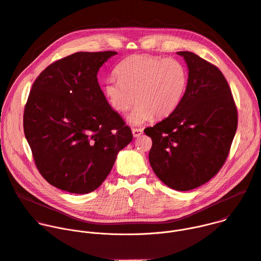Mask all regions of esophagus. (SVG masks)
Masks as SVG:
<instances>
[{"label": "esophagus", "mask_w": 261, "mask_h": 261, "mask_svg": "<svg viewBox=\"0 0 261 261\" xmlns=\"http://www.w3.org/2000/svg\"><path fill=\"white\" fill-rule=\"evenodd\" d=\"M142 133H143V130H142L141 128H133V129H132V134H133L134 137H138V136H140Z\"/></svg>", "instance_id": "esophagus-1"}]
</instances>
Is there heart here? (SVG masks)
Instances as JSON below:
<instances>
[{
    "instance_id": "heart-1",
    "label": "heart",
    "mask_w": 261,
    "mask_h": 261,
    "mask_svg": "<svg viewBox=\"0 0 261 261\" xmlns=\"http://www.w3.org/2000/svg\"><path fill=\"white\" fill-rule=\"evenodd\" d=\"M116 74L118 79H109L105 84V97L109 106L122 115L136 100L130 117L134 125L171 115L188 86L187 69L174 58L133 55L117 66Z\"/></svg>"
}]
</instances>
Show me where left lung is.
<instances>
[{
	"instance_id": "left-lung-1",
	"label": "left lung",
	"mask_w": 261,
	"mask_h": 261,
	"mask_svg": "<svg viewBox=\"0 0 261 261\" xmlns=\"http://www.w3.org/2000/svg\"><path fill=\"white\" fill-rule=\"evenodd\" d=\"M188 86L178 107L144 129L152 138L148 160L168 187L188 191L208 181L224 165L238 128V109L222 72L190 51Z\"/></svg>"
}]
</instances>
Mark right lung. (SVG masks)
Returning a JSON list of instances; mask_svg holds the SVG:
<instances>
[{"instance_id":"add662e5","label":"right lung","mask_w":261,"mask_h":261,"mask_svg":"<svg viewBox=\"0 0 261 261\" xmlns=\"http://www.w3.org/2000/svg\"><path fill=\"white\" fill-rule=\"evenodd\" d=\"M117 51L75 53L47 66L30 91L23 131L35 165L55 187L96 190L133 135L111 108L97 80Z\"/></svg>"}]
</instances>
